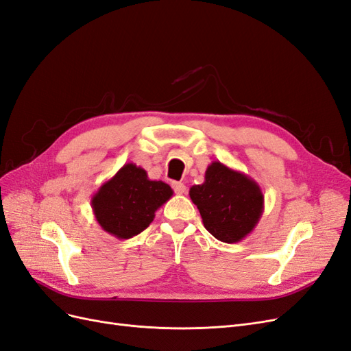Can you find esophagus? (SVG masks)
Here are the masks:
<instances>
[{"instance_id": "esophagus-1", "label": "esophagus", "mask_w": 351, "mask_h": 351, "mask_svg": "<svg viewBox=\"0 0 351 351\" xmlns=\"http://www.w3.org/2000/svg\"><path fill=\"white\" fill-rule=\"evenodd\" d=\"M173 189H174V192H176L177 195H183V193H186V186H184L183 183L174 182V183H173Z\"/></svg>"}]
</instances>
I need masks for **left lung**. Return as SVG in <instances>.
Instances as JSON below:
<instances>
[{"label": "left lung", "instance_id": "left-lung-1", "mask_svg": "<svg viewBox=\"0 0 351 351\" xmlns=\"http://www.w3.org/2000/svg\"><path fill=\"white\" fill-rule=\"evenodd\" d=\"M205 228L224 243L246 239L263 214V193L249 176L219 161L208 165L205 182L190 187Z\"/></svg>", "mask_w": 351, "mask_h": 351}]
</instances>
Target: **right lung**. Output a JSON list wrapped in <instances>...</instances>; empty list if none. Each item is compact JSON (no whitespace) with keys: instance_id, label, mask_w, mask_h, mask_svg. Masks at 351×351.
<instances>
[{"instance_id":"add662e5","label":"right lung","mask_w":351,"mask_h":351,"mask_svg":"<svg viewBox=\"0 0 351 351\" xmlns=\"http://www.w3.org/2000/svg\"><path fill=\"white\" fill-rule=\"evenodd\" d=\"M167 183L149 180L142 167L123 165L90 199L93 215L104 231L127 240L149 227L155 212L173 196Z\"/></svg>"}]
</instances>
